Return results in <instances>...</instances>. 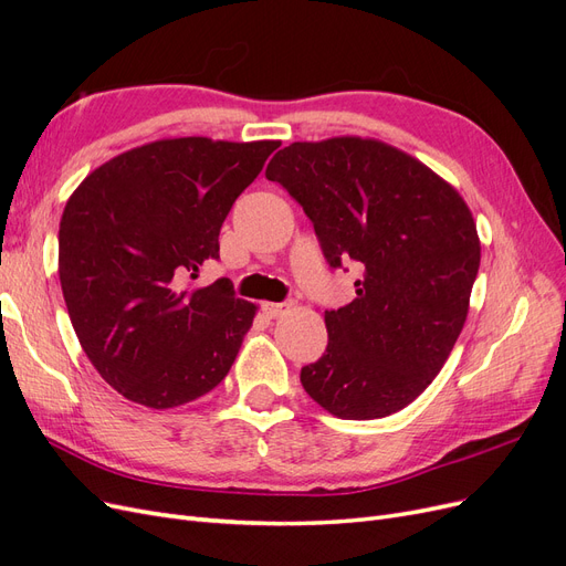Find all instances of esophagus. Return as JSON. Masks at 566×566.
Returning a JSON list of instances; mask_svg holds the SVG:
<instances>
[{"label":"esophagus","mask_w":566,"mask_h":566,"mask_svg":"<svg viewBox=\"0 0 566 566\" xmlns=\"http://www.w3.org/2000/svg\"><path fill=\"white\" fill-rule=\"evenodd\" d=\"M287 310H290V302H264V304H262V312H264L269 318H279V316H283Z\"/></svg>","instance_id":"obj_1"}]
</instances>
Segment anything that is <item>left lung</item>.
<instances>
[{
  "label": "left lung",
  "mask_w": 566,
  "mask_h": 566,
  "mask_svg": "<svg viewBox=\"0 0 566 566\" xmlns=\"http://www.w3.org/2000/svg\"><path fill=\"white\" fill-rule=\"evenodd\" d=\"M312 219L333 269L356 262V297L325 312L328 347L302 387L342 420L397 413L427 389L465 325L476 224L451 184L361 136L295 142L266 167Z\"/></svg>",
  "instance_id": "1"
}]
</instances>
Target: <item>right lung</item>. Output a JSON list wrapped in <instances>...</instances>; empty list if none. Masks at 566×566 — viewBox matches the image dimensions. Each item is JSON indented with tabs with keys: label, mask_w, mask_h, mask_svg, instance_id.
<instances>
[{
	"label": "right lung",
	"mask_w": 566,
	"mask_h": 566,
	"mask_svg": "<svg viewBox=\"0 0 566 566\" xmlns=\"http://www.w3.org/2000/svg\"><path fill=\"white\" fill-rule=\"evenodd\" d=\"M279 142L163 139L96 167L67 198L59 279L80 345L125 399L196 401L227 378L256 306L219 279V229Z\"/></svg>",
	"instance_id": "obj_1"
}]
</instances>
